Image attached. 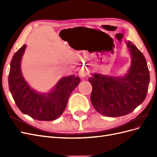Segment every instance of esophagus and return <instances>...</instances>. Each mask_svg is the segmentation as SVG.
I'll return each instance as SVG.
<instances>
[{"label": "esophagus", "instance_id": "1", "mask_svg": "<svg viewBox=\"0 0 157 157\" xmlns=\"http://www.w3.org/2000/svg\"><path fill=\"white\" fill-rule=\"evenodd\" d=\"M87 75H88V73L86 72V71H84V70L82 71H81V73H80V76H81L82 77H86Z\"/></svg>", "mask_w": 157, "mask_h": 157}]
</instances>
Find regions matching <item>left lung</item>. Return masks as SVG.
Listing matches in <instances>:
<instances>
[{
  "instance_id": "left-lung-1",
  "label": "left lung",
  "mask_w": 157,
  "mask_h": 157,
  "mask_svg": "<svg viewBox=\"0 0 157 157\" xmlns=\"http://www.w3.org/2000/svg\"><path fill=\"white\" fill-rule=\"evenodd\" d=\"M132 65L123 77L94 74L88 81L92 86L90 100L101 115L117 117L127 115L143 103L150 81L149 71L144 54L128 42Z\"/></svg>"
}]
</instances>
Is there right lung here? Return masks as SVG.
Segmentation results:
<instances>
[{"mask_svg":"<svg viewBox=\"0 0 157 157\" xmlns=\"http://www.w3.org/2000/svg\"><path fill=\"white\" fill-rule=\"evenodd\" d=\"M25 50V45H23L14 54L11 61L8 86L13 100L23 113L34 119L54 121L62 115L70 95L80 79L71 75L61 78L49 93L36 92L28 85L21 72V59Z\"/></svg>","mask_w":157,"mask_h":157,"instance_id":"add662e5","label":"right lung"}]
</instances>
